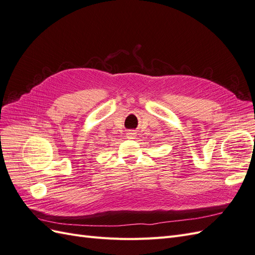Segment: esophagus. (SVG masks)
Instances as JSON below:
<instances>
[{"label": "esophagus", "instance_id": "obj_1", "mask_svg": "<svg viewBox=\"0 0 255 255\" xmlns=\"http://www.w3.org/2000/svg\"><path fill=\"white\" fill-rule=\"evenodd\" d=\"M127 137H128V139H134V138L136 137V132L135 130H128V132L127 133Z\"/></svg>", "mask_w": 255, "mask_h": 255}]
</instances>
